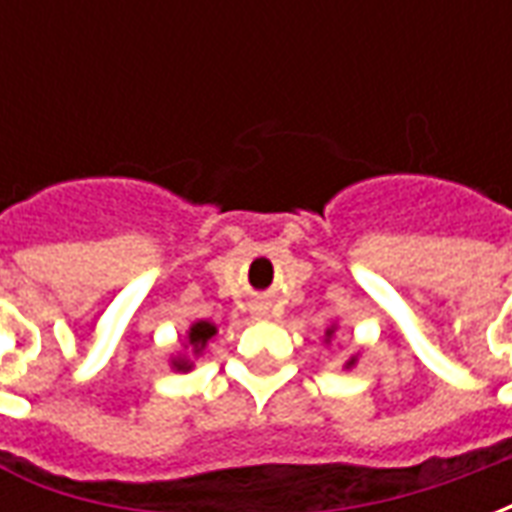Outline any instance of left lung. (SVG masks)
I'll return each mask as SVG.
<instances>
[{
	"label": "left lung",
	"instance_id": "obj_1",
	"mask_svg": "<svg viewBox=\"0 0 512 512\" xmlns=\"http://www.w3.org/2000/svg\"><path fill=\"white\" fill-rule=\"evenodd\" d=\"M332 334H334V326H332V329H326V343L332 340ZM354 365H356V356H351V359L345 362V367H354Z\"/></svg>",
	"mask_w": 512,
	"mask_h": 512
}]
</instances>
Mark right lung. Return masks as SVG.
<instances>
[{
    "label": "right lung",
    "mask_w": 512,
    "mask_h": 512,
    "mask_svg": "<svg viewBox=\"0 0 512 512\" xmlns=\"http://www.w3.org/2000/svg\"><path fill=\"white\" fill-rule=\"evenodd\" d=\"M213 334H216V326H213V323H208V321L191 323L189 337H186V348H191L194 354H202V348L208 345V340H211ZM172 367H175V370H180V373H186V370H191V359H186V356H178V359H172Z\"/></svg>",
    "instance_id": "1"
}]
</instances>
